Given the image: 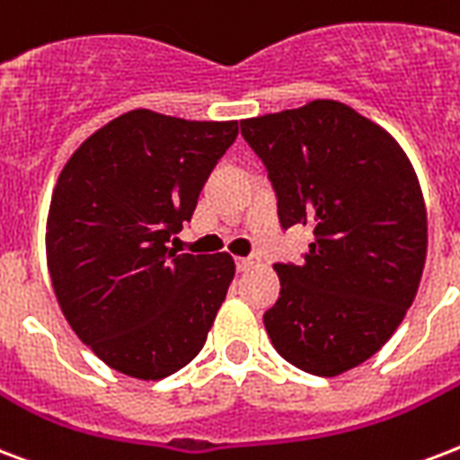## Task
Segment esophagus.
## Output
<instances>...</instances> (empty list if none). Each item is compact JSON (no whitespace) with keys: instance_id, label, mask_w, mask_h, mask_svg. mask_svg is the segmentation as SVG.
Here are the masks:
<instances>
[{"instance_id":"1","label":"esophagus","mask_w":460,"mask_h":460,"mask_svg":"<svg viewBox=\"0 0 460 460\" xmlns=\"http://www.w3.org/2000/svg\"><path fill=\"white\" fill-rule=\"evenodd\" d=\"M255 265H261V261H258V258H253V255H248V258H236L238 272H248V270H253Z\"/></svg>"}]
</instances>
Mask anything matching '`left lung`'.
Instances as JSON below:
<instances>
[{"label":"left lung","mask_w":460,"mask_h":460,"mask_svg":"<svg viewBox=\"0 0 460 460\" xmlns=\"http://www.w3.org/2000/svg\"><path fill=\"white\" fill-rule=\"evenodd\" d=\"M277 195L282 229L304 224V262H277L279 299L262 321L287 362L338 376L388 342L427 255L417 175L394 137L338 101L241 120Z\"/></svg>","instance_id":"1"}]
</instances>
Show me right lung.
I'll return each mask as SVG.
<instances>
[{"label":"right lung","instance_id":"obj_1","mask_svg":"<svg viewBox=\"0 0 460 460\" xmlns=\"http://www.w3.org/2000/svg\"><path fill=\"white\" fill-rule=\"evenodd\" d=\"M238 122L129 111L66 161L48 215V268L72 331L108 367L156 381L205 345L234 279L231 255L175 253Z\"/></svg>","mask_w":460,"mask_h":460}]
</instances>
